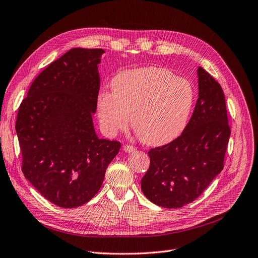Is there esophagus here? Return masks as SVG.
Listing matches in <instances>:
<instances>
[{
	"label": "esophagus",
	"instance_id": "esophagus-1",
	"mask_svg": "<svg viewBox=\"0 0 258 258\" xmlns=\"http://www.w3.org/2000/svg\"><path fill=\"white\" fill-rule=\"evenodd\" d=\"M123 151L126 153H132L135 151V147H133V145H130V144H125V145H123Z\"/></svg>",
	"mask_w": 258,
	"mask_h": 258
}]
</instances>
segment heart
Returning <instances> with one entry per match:
<instances>
[{
  "mask_svg": "<svg viewBox=\"0 0 258 258\" xmlns=\"http://www.w3.org/2000/svg\"><path fill=\"white\" fill-rule=\"evenodd\" d=\"M113 91L99 93L97 107L100 124L114 136L132 126L148 144H164L185 128L195 102V88L184 78L158 66L118 73Z\"/></svg>",
  "mask_w": 258,
  "mask_h": 258,
  "instance_id": "1",
  "label": "heart"
}]
</instances>
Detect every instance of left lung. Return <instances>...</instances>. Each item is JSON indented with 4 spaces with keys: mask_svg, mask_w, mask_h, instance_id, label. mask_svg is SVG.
<instances>
[{
    "mask_svg": "<svg viewBox=\"0 0 258 258\" xmlns=\"http://www.w3.org/2000/svg\"><path fill=\"white\" fill-rule=\"evenodd\" d=\"M198 99L182 134L151 149L150 167L141 189L153 204L182 208L199 197L223 169L231 130L225 95L219 83L198 67Z\"/></svg>",
    "mask_w": 258,
    "mask_h": 258,
    "instance_id": "left-lung-1",
    "label": "left lung"
}]
</instances>
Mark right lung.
<instances>
[{
	"mask_svg": "<svg viewBox=\"0 0 258 258\" xmlns=\"http://www.w3.org/2000/svg\"><path fill=\"white\" fill-rule=\"evenodd\" d=\"M101 48H72L29 87L17 117L22 172L53 205L71 209L91 200L118 154L119 141L100 139L93 124Z\"/></svg>",
	"mask_w": 258,
	"mask_h": 258,
	"instance_id": "add662e5",
	"label": "right lung"
}]
</instances>
